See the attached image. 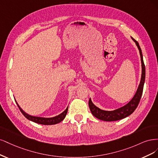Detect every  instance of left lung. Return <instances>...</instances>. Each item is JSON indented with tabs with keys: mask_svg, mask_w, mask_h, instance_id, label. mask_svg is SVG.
Wrapping results in <instances>:
<instances>
[{
	"mask_svg": "<svg viewBox=\"0 0 158 158\" xmlns=\"http://www.w3.org/2000/svg\"><path fill=\"white\" fill-rule=\"evenodd\" d=\"M131 39L133 40V41L135 43L136 45L138 47L139 50V52L140 55V59H141V64H142V75H141V79L140 84L138 86V89L136 90V92L133 96V98L131 100V101L128 104H127L124 106L121 107L117 110L113 111H106L101 110L98 107H96L93 103L91 98H90L89 101V108L92 114L98 119L105 121H118L125 118L126 117L130 115L131 114L134 112V111L138 106L140 100L141 98V96L142 94V91H143L144 84L145 81V65L143 61V56H142V50L139 46V43L135 40L133 37Z\"/></svg>",
	"mask_w": 158,
	"mask_h": 158,
	"instance_id": "1",
	"label": "left lung"
}]
</instances>
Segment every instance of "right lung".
<instances>
[{"label": "right lung", "instance_id": "add662e5", "mask_svg": "<svg viewBox=\"0 0 158 158\" xmlns=\"http://www.w3.org/2000/svg\"><path fill=\"white\" fill-rule=\"evenodd\" d=\"M16 104L18 106L19 110L21 111V112L22 113V114L27 119L31 121H33V122H35V123L41 124V125H55V124H57V123H60V122L63 121L64 119L65 118L66 114H67L68 110V108H66L62 114H59L58 115L53 117V118H41V117H36V116H33V115H30L27 114V113H25L21 108H20L19 106L17 103V102H16Z\"/></svg>", "mask_w": 158, "mask_h": 158}]
</instances>
